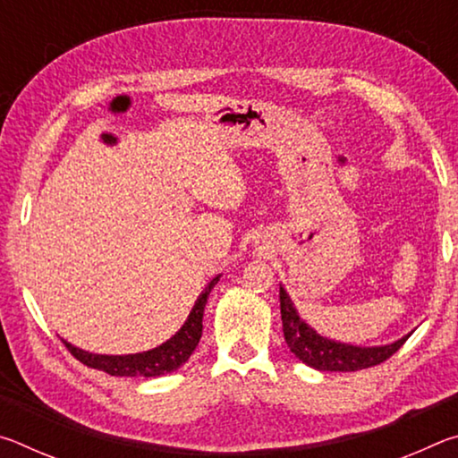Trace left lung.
<instances>
[{"instance_id":"1","label":"left lung","mask_w":458,"mask_h":458,"mask_svg":"<svg viewBox=\"0 0 458 458\" xmlns=\"http://www.w3.org/2000/svg\"><path fill=\"white\" fill-rule=\"evenodd\" d=\"M278 297H281V317L286 345L294 353V358L319 371H358L377 366V363L386 361L390 355L396 353L406 344V339L412 335V333H408V335L394 341V344L376 347L341 344V341L319 335L311 325L301 319L283 284Z\"/></svg>"}]
</instances>
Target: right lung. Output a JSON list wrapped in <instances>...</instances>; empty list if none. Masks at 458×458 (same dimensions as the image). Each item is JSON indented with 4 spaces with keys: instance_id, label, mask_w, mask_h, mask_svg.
Here are the masks:
<instances>
[{
    "instance_id": "right-lung-1",
    "label": "right lung",
    "mask_w": 458,
    "mask_h": 458,
    "mask_svg": "<svg viewBox=\"0 0 458 458\" xmlns=\"http://www.w3.org/2000/svg\"><path fill=\"white\" fill-rule=\"evenodd\" d=\"M218 281H220V275L214 276L212 281L206 284V289L201 291L196 305H193L191 313L188 315V319H185V323L182 325V329L177 331L172 339H167L165 344H161L159 347H153L149 352L129 353V355H100V353L84 352L81 347H74L72 344H68V341H64V345L76 360L84 363V366L106 371V374L111 376L155 377V376L169 374V371H175L177 368L183 366V363L190 360L193 350L198 347L199 337H201V327H204V325H201V319H204V309L208 303V297H210V293Z\"/></svg>"
}]
</instances>
